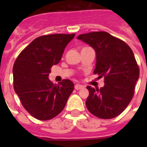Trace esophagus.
<instances>
[{
	"mask_svg": "<svg viewBox=\"0 0 147 147\" xmlns=\"http://www.w3.org/2000/svg\"><path fill=\"white\" fill-rule=\"evenodd\" d=\"M82 88H84V86L82 85H80V84H76V85H75V89L76 90H80Z\"/></svg>",
	"mask_w": 147,
	"mask_h": 147,
	"instance_id": "1",
	"label": "esophagus"
}]
</instances>
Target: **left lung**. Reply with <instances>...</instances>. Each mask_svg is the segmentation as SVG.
I'll use <instances>...</instances> for the list:
<instances>
[{
    "mask_svg": "<svg viewBox=\"0 0 147 147\" xmlns=\"http://www.w3.org/2000/svg\"><path fill=\"white\" fill-rule=\"evenodd\" d=\"M96 52L94 74L105 78L102 88L87 86L86 107L99 119H113L128 106L139 78V67L132 49L124 41L107 32H94L79 35Z\"/></svg>",
    "mask_w": 147,
    "mask_h": 147,
    "instance_id": "1",
    "label": "left lung"
}]
</instances>
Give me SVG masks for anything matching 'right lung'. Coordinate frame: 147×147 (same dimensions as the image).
Instances as JSON below:
<instances>
[{"label":"right lung","mask_w":147,"mask_h":147,"mask_svg":"<svg viewBox=\"0 0 147 147\" xmlns=\"http://www.w3.org/2000/svg\"><path fill=\"white\" fill-rule=\"evenodd\" d=\"M75 34H55L34 40L19 54L13 66L14 89L23 107L35 119L50 120L60 113L74 89L64 80L54 85L51 68L58 64Z\"/></svg>","instance_id":"1"}]
</instances>
